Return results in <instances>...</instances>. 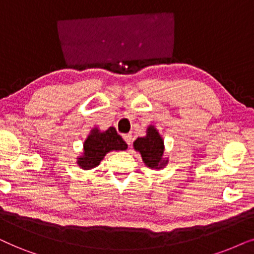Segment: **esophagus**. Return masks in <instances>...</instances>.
I'll return each mask as SVG.
<instances>
[{"mask_svg":"<svg viewBox=\"0 0 254 254\" xmlns=\"http://www.w3.org/2000/svg\"><path fill=\"white\" fill-rule=\"evenodd\" d=\"M122 137H123V139L127 145H131V143H132V134L131 133H125Z\"/></svg>","mask_w":254,"mask_h":254,"instance_id":"esophagus-1","label":"esophagus"}]
</instances>
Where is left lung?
Wrapping results in <instances>:
<instances>
[{
    "mask_svg": "<svg viewBox=\"0 0 254 254\" xmlns=\"http://www.w3.org/2000/svg\"><path fill=\"white\" fill-rule=\"evenodd\" d=\"M133 147L139 152L147 167L161 170L167 164V159H164V140L153 125L147 127L146 136L137 138L133 141Z\"/></svg>",
    "mask_w": 254,
    "mask_h": 254,
    "instance_id": "left-lung-1",
    "label": "left lung"
}]
</instances>
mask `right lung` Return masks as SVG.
I'll return each mask as SVG.
<instances>
[{
    "mask_svg": "<svg viewBox=\"0 0 254 254\" xmlns=\"http://www.w3.org/2000/svg\"><path fill=\"white\" fill-rule=\"evenodd\" d=\"M127 148V143L117 133L115 127H110L106 131H100L97 127H94L84 140L83 153L77 158V165L82 170H92L100 165L108 152L124 151Z\"/></svg>",
    "mask_w": 254,
    "mask_h": 254,
    "instance_id": "add662e5",
    "label": "right lung"
}]
</instances>
